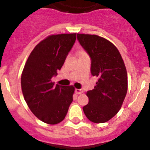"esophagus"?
Instances as JSON below:
<instances>
[{
    "instance_id": "obj_1",
    "label": "esophagus",
    "mask_w": 150,
    "mask_h": 150,
    "mask_svg": "<svg viewBox=\"0 0 150 150\" xmlns=\"http://www.w3.org/2000/svg\"><path fill=\"white\" fill-rule=\"evenodd\" d=\"M75 92H76V94H77V95H80V94H82L83 92V89H79V88H76L75 89Z\"/></svg>"
}]
</instances>
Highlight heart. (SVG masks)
Returning <instances> with one entry per match:
<instances>
[{
    "instance_id": "b5f03b06",
    "label": "heart",
    "mask_w": 150,
    "mask_h": 150,
    "mask_svg": "<svg viewBox=\"0 0 150 150\" xmlns=\"http://www.w3.org/2000/svg\"><path fill=\"white\" fill-rule=\"evenodd\" d=\"M79 54H80V55H84V54H86L84 52H79Z\"/></svg>"
}]
</instances>
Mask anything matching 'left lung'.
Instances as JSON below:
<instances>
[{
	"label": "left lung",
	"instance_id": "8db88e82",
	"mask_svg": "<svg viewBox=\"0 0 150 150\" xmlns=\"http://www.w3.org/2000/svg\"><path fill=\"white\" fill-rule=\"evenodd\" d=\"M77 40L91 59V74L98 78L95 88L86 92L88 104L83 107L95 123L109 121L119 112L128 90V74L120 52L98 35L77 34Z\"/></svg>",
	"mask_w": 150,
	"mask_h": 150
}]
</instances>
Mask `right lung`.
Masks as SVG:
<instances>
[{"mask_svg": "<svg viewBox=\"0 0 150 150\" xmlns=\"http://www.w3.org/2000/svg\"><path fill=\"white\" fill-rule=\"evenodd\" d=\"M76 39V34L51 35L34 47L22 71V93L31 112L42 122L55 125L65 118L74 88L55 85L57 76Z\"/></svg>", "mask_w": 150, "mask_h": 150, "instance_id": "obj_1", "label": "right lung"}]
</instances>
